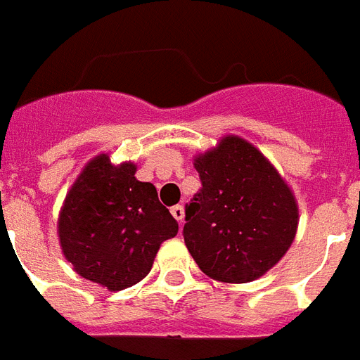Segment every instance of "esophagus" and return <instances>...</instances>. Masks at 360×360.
I'll list each match as a JSON object with an SVG mask.
<instances>
[{
	"label": "esophagus",
	"instance_id": "obj_1",
	"mask_svg": "<svg viewBox=\"0 0 360 360\" xmlns=\"http://www.w3.org/2000/svg\"><path fill=\"white\" fill-rule=\"evenodd\" d=\"M172 215H174L179 223H183V219H185V207L181 204L174 205V207H172Z\"/></svg>",
	"mask_w": 360,
	"mask_h": 360
}]
</instances>
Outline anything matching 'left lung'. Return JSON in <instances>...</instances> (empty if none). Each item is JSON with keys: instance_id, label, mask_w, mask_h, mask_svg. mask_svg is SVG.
Here are the masks:
<instances>
[{"instance_id": "8db88e82", "label": "left lung", "mask_w": 360, "mask_h": 360, "mask_svg": "<svg viewBox=\"0 0 360 360\" xmlns=\"http://www.w3.org/2000/svg\"><path fill=\"white\" fill-rule=\"evenodd\" d=\"M202 188L185 205L186 249L205 276L247 283L278 264L298 226V207L259 149L229 136L194 160Z\"/></svg>"}]
</instances>
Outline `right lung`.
I'll return each mask as SVG.
<instances>
[{
	"mask_svg": "<svg viewBox=\"0 0 360 360\" xmlns=\"http://www.w3.org/2000/svg\"><path fill=\"white\" fill-rule=\"evenodd\" d=\"M179 230L155 185L136 179L131 162L113 166L100 155L86 164L60 211L65 259L89 281L109 290L136 285L153 268L164 240Z\"/></svg>",
	"mask_w": 360,
	"mask_h": 360,
	"instance_id": "obj_1",
	"label": "right lung"
}]
</instances>
